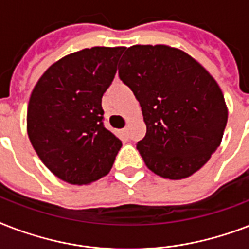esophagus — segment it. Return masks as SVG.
Listing matches in <instances>:
<instances>
[{
  "label": "esophagus",
  "mask_w": 249,
  "mask_h": 249,
  "mask_svg": "<svg viewBox=\"0 0 249 249\" xmlns=\"http://www.w3.org/2000/svg\"><path fill=\"white\" fill-rule=\"evenodd\" d=\"M126 132H128V128H126V126H125V128L123 129V133H126Z\"/></svg>",
  "instance_id": "1"
}]
</instances>
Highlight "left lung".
Returning <instances> with one entry per match:
<instances>
[{
	"label": "left lung",
	"instance_id": "obj_1",
	"mask_svg": "<svg viewBox=\"0 0 249 249\" xmlns=\"http://www.w3.org/2000/svg\"><path fill=\"white\" fill-rule=\"evenodd\" d=\"M120 63L119 77L140 102L147 128L137 143L144 164L169 179L195 173L228 123L220 86L189 54L165 45H134Z\"/></svg>",
	"mask_w": 249,
	"mask_h": 249
}]
</instances>
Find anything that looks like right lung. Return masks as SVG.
I'll return each mask as SVG.
<instances>
[{"instance_id":"1","label":"right lung","mask_w":249,"mask_h":249,"mask_svg":"<svg viewBox=\"0 0 249 249\" xmlns=\"http://www.w3.org/2000/svg\"><path fill=\"white\" fill-rule=\"evenodd\" d=\"M124 50L95 46L64 56L31 94L29 141L48 169L68 183L86 185L106 176L123 146L103 124L102 97Z\"/></svg>"}]
</instances>
